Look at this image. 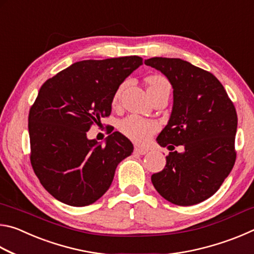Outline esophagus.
Here are the masks:
<instances>
[{
    "instance_id": "1",
    "label": "esophagus",
    "mask_w": 254,
    "mask_h": 254,
    "mask_svg": "<svg viewBox=\"0 0 254 254\" xmlns=\"http://www.w3.org/2000/svg\"><path fill=\"white\" fill-rule=\"evenodd\" d=\"M134 153L141 154V156H143V154L148 153V150L144 149V148H141V147H135V148H134Z\"/></svg>"
}]
</instances>
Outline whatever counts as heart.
Segmentation results:
<instances>
[{
    "instance_id": "1",
    "label": "heart",
    "mask_w": 254,
    "mask_h": 254,
    "mask_svg": "<svg viewBox=\"0 0 254 254\" xmlns=\"http://www.w3.org/2000/svg\"><path fill=\"white\" fill-rule=\"evenodd\" d=\"M168 84L166 78L161 76H152L148 79V89H154L160 87L162 85ZM123 86L120 87L114 95V102H117L121 94ZM120 128L127 136L130 137L131 140L135 141L137 143H145L151 137L153 132L157 130L158 126L156 122L147 121L137 117H128L124 119L123 121L120 123Z\"/></svg>"
}]
</instances>
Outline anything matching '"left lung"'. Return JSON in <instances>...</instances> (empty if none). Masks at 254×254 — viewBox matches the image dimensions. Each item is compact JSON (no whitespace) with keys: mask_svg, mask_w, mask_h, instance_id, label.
<instances>
[{"mask_svg":"<svg viewBox=\"0 0 254 254\" xmlns=\"http://www.w3.org/2000/svg\"><path fill=\"white\" fill-rule=\"evenodd\" d=\"M147 66L161 71L174 89L169 121L157 137L169 152L166 167L151 176L156 190L179 206L209 198L222 186L235 162L238 115L216 77L179 58L153 57Z\"/></svg>","mask_w":254,"mask_h":254,"instance_id":"8db88e82","label":"left lung"}]
</instances>
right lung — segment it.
I'll return each instance as SVG.
<instances>
[{
    "label": "right lung",
    "instance_id": "1",
    "mask_svg": "<svg viewBox=\"0 0 254 254\" xmlns=\"http://www.w3.org/2000/svg\"><path fill=\"white\" fill-rule=\"evenodd\" d=\"M142 64L137 56L83 60L41 86L29 113L30 159L56 199L77 207L95 203L119 163L131 156L133 144L122 133L113 132L102 144L87 132L109 117L120 85Z\"/></svg>",
    "mask_w": 254,
    "mask_h": 254
}]
</instances>
